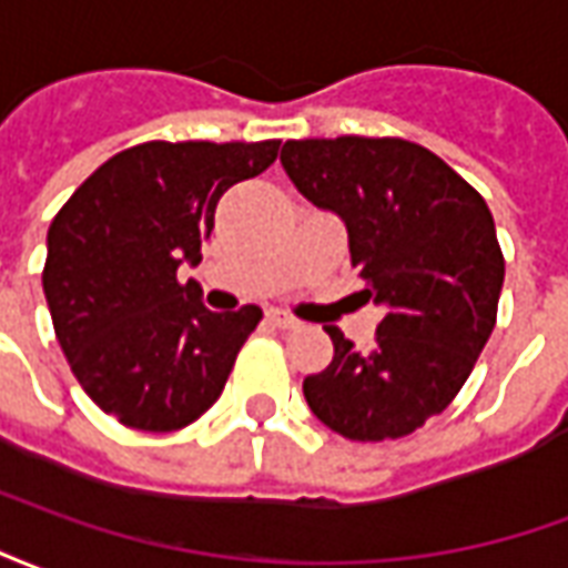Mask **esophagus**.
<instances>
[{
  "instance_id": "1",
  "label": "esophagus",
  "mask_w": 568,
  "mask_h": 568,
  "mask_svg": "<svg viewBox=\"0 0 568 568\" xmlns=\"http://www.w3.org/2000/svg\"><path fill=\"white\" fill-rule=\"evenodd\" d=\"M267 320L276 325V328H297L301 322L292 316V313H285V310H267Z\"/></svg>"
}]
</instances>
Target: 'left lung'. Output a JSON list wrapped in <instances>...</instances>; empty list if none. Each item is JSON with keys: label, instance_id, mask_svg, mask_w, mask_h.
<instances>
[{"label": "left lung", "instance_id": "8db88e82", "mask_svg": "<svg viewBox=\"0 0 568 568\" xmlns=\"http://www.w3.org/2000/svg\"><path fill=\"white\" fill-rule=\"evenodd\" d=\"M283 170L346 224L365 297L386 316L371 349L325 332L332 365L304 381L310 410L349 440L405 438L438 417L487 346L505 258L487 203L407 140H292Z\"/></svg>", "mask_w": 568, "mask_h": 568}]
</instances>
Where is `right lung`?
<instances>
[{
  "label": "right lung",
  "instance_id": "1",
  "mask_svg": "<svg viewBox=\"0 0 568 568\" xmlns=\"http://www.w3.org/2000/svg\"><path fill=\"white\" fill-rule=\"evenodd\" d=\"M276 154L280 140L142 142L54 215L42 285L57 341L81 389L118 423L175 432L219 402L261 310L212 313L179 267L203 258L224 191Z\"/></svg>",
  "mask_w": 568,
  "mask_h": 568
}]
</instances>
